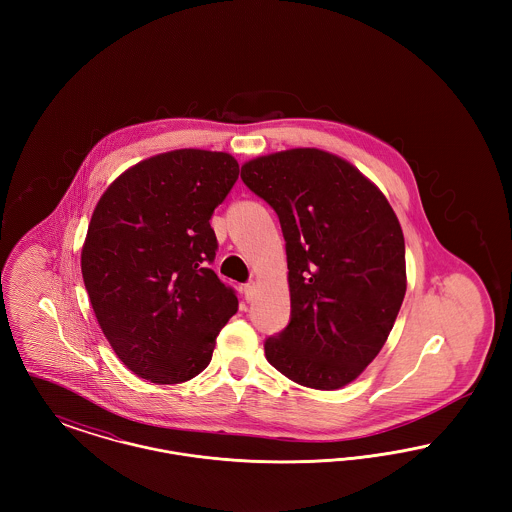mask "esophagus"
<instances>
[{
  "label": "esophagus",
  "instance_id": "1",
  "mask_svg": "<svg viewBox=\"0 0 512 512\" xmlns=\"http://www.w3.org/2000/svg\"><path fill=\"white\" fill-rule=\"evenodd\" d=\"M255 292H257V288H255V282H247V284L244 286L245 299H247V301H253Z\"/></svg>",
  "mask_w": 512,
  "mask_h": 512
}]
</instances>
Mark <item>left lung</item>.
<instances>
[{
  "instance_id": "8db88e82",
  "label": "left lung",
  "mask_w": 512,
  "mask_h": 512,
  "mask_svg": "<svg viewBox=\"0 0 512 512\" xmlns=\"http://www.w3.org/2000/svg\"><path fill=\"white\" fill-rule=\"evenodd\" d=\"M245 186L276 211L292 313L265 341L270 365L313 390H338L374 361L401 309L405 240L384 194L315 147L247 161Z\"/></svg>"
}]
</instances>
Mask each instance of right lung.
<instances>
[{
  "mask_svg": "<svg viewBox=\"0 0 512 512\" xmlns=\"http://www.w3.org/2000/svg\"><path fill=\"white\" fill-rule=\"evenodd\" d=\"M238 174L228 153L176 149L122 172L94 209L80 259L86 292L117 357L153 384L205 370L238 311L211 268L209 224Z\"/></svg>",
  "mask_w": 512,
  "mask_h": 512,
  "instance_id": "1",
  "label": "right lung"
}]
</instances>
